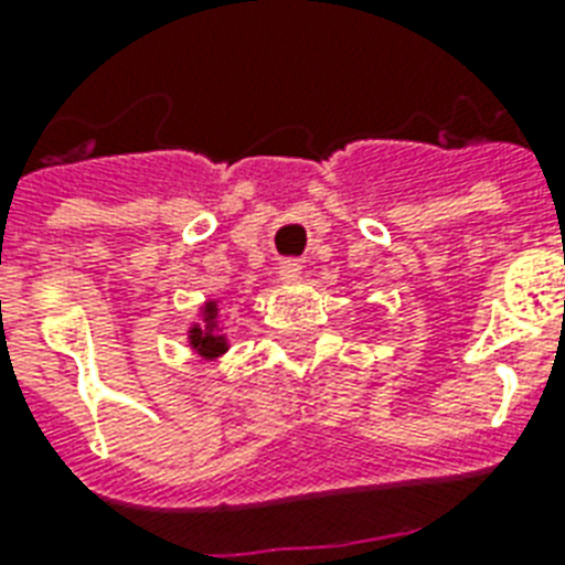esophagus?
Listing matches in <instances>:
<instances>
[{
    "instance_id": "1",
    "label": "esophagus",
    "mask_w": 565,
    "mask_h": 565,
    "mask_svg": "<svg viewBox=\"0 0 565 565\" xmlns=\"http://www.w3.org/2000/svg\"><path fill=\"white\" fill-rule=\"evenodd\" d=\"M299 264H292V260H287V264H281V269H278V275H281V281H296L299 278Z\"/></svg>"
}]
</instances>
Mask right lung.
Returning <instances> with one entry per match:
<instances>
[{
	"label": "right lung",
	"mask_w": 565,
	"mask_h": 565,
	"mask_svg": "<svg viewBox=\"0 0 565 565\" xmlns=\"http://www.w3.org/2000/svg\"><path fill=\"white\" fill-rule=\"evenodd\" d=\"M188 343L202 361H216L228 352V337L220 326V301H204L199 308V322L188 328Z\"/></svg>",
	"instance_id": "obj_1"
}]
</instances>
